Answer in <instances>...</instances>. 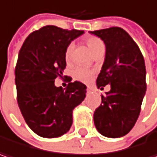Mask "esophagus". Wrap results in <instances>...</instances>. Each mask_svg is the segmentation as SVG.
<instances>
[{
    "mask_svg": "<svg viewBox=\"0 0 157 157\" xmlns=\"http://www.w3.org/2000/svg\"><path fill=\"white\" fill-rule=\"evenodd\" d=\"M95 91H94V89L92 88V87H87V93H94Z\"/></svg>",
    "mask_w": 157,
    "mask_h": 157,
    "instance_id": "34e87169",
    "label": "esophagus"
}]
</instances>
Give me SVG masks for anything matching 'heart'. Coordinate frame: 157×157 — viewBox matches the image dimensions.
Masks as SVG:
<instances>
[{"instance_id": "1", "label": "heart", "mask_w": 157, "mask_h": 157, "mask_svg": "<svg viewBox=\"0 0 157 157\" xmlns=\"http://www.w3.org/2000/svg\"><path fill=\"white\" fill-rule=\"evenodd\" d=\"M85 41H86L88 48H90L93 54L96 53L99 50L104 49L103 42L97 36H87ZM73 49H74V43H70L66 47L65 51H64V59L66 62L70 61L71 56H72V53H73ZM73 75H74V78L77 81L82 82H89L93 79V75H94V72L92 70L87 69V68L79 66L77 68H75V70L73 73Z\"/></svg>"}]
</instances>
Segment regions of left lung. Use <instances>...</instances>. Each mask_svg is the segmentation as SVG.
Returning <instances> with one entry per match:
<instances>
[{"label":"left lung","instance_id":"left-lung-1","mask_svg":"<svg viewBox=\"0 0 157 157\" xmlns=\"http://www.w3.org/2000/svg\"><path fill=\"white\" fill-rule=\"evenodd\" d=\"M105 44L106 54L96 80L98 88L110 84L93 114L94 125L104 136L127 135L137 120L147 91L146 66L138 46L123 29L112 27L90 31Z\"/></svg>","mask_w":157,"mask_h":157}]
</instances>
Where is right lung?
Masks as SVG:
<instances>
[{
    "instance_id": "1",
    "label": "right lung",
    "mask_w": 157,
    "mask_h": 157,
    "mask_svg": "<svg viewBox=\"0 0 157 157\" xmlns=\"http://www.w3.org/2000/svg\"><path fill=\"white\" fill-rule=\"evenodd\" d=\"M82 30L48 25L29 34L20 50L15 68L17 101L28 126L46 138L65 134L73 123V110L84 100L86 85L69 82L55 85L66 66V47Z\"/></svg>"
}]
</instances>
